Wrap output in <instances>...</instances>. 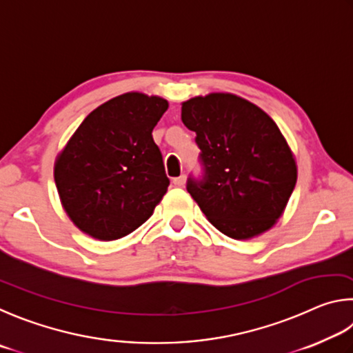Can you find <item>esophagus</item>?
I'll return each instance as SVG.
<instances>
[{
	"mask_svg": "<svg viewBox=\"0 0 353 353\" xmlns=\"http://www.w3.org/2000/svg\"><path fill=\"white\" fill-rule=\"evenodd\" d=\"M172 183L175 184L176 188H183L184 184H186V175H181V176H178V178H173Z\"/></svg>",
	"mask_w": 353,
	"mask_h": 353,
	"instance_id": "34e87169",
	"label": "esophagus"
}]
</instances>
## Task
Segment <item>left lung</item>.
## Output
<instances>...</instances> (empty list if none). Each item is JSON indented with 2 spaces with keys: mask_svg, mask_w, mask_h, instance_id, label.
Masks as SVG:
<instances>
[{
  "mask_svg": "<svg viewBox=\"0 0 353 353\" xmlns=\"http://www.w3.org/2000/svg\"><path fill=\"white\" fill-rule=\"evenodd\" d=\"M183 123L196 133L203 176L188 192L225 236L248 240L282 217L298 180V165L276 122L231 92L183 102Z\"/></svg>",
  "mask_w": 353,
  "mask_h": 353,
  "instance_id": "1",
  "label": "left lung"
}]
</instances>
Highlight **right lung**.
<instances>
[{"label":"right lung","mask_w":353,"mask_h":353,"mask_svg":"<svg viewBox=\"0 0 353 353\" xmlns=\"http://www.w3.org/2000/svg\"><path fill=\"white\" fill-rule=\"evenodd\" d=\"M169 102L125 92L85 117L54 164L61 206L80 231L116 240L145 223L169 188L152 132Z\"/></svg>","instance_id":"obj_1"}]
</instances>
